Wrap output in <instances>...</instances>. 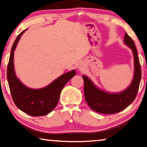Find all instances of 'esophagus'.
I'll list each match as a JSON object with an SVG mask.
<instances>
[{
  "label": "esophagus",
  "instance_id": "1",
  "mask_svg": "<svg viewBox=\"0 0 147 147\" xmlns=\"http://www.w3.org/2000/svg\"><path fill=\"white\" fill-rule=\"evenodd\" d=\"M83 67H84V64L82 62H79L78 64H77V68L79 69H82Z\"/></svg>",
  "mask_w": 147,
  "mask_h": 147
}]
</instances>
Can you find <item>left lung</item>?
Here are the masks:
<instances>
[{"instance_id":"obj_1","label":"left lung","mask_w":147,"mask_h":147,"mask_svg":"<svg viewBox=\"0 0 147 147\" xmlns=\"http://www.w3.org/2000/svg\"><path fill=\"white\" fill-rule=\"evenodd\" d=\"M123 42L132 51L134 60V77L125 89L118 92L104 91L87 76L83 75L85 100L89 107L96 112L105 114L118 113L127 108L136 97L141 78V66L134 40L126 33Z\"/></svg>"}]
</instances>
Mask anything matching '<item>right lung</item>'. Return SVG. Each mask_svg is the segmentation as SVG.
I'll use <instances>...</instances> for the list:
<instances>
[{
	"mask_svg": "<svg viewBox=\"0 0 147 147\" xmlns=\"http://www.w3.org/2000/svg\"><path fill=\"white\" fill-rule=\"evenodd\" d=\"M26 30L25 29L18 36L12 45L8 64L7 80L12 99L16 107L30 116H42L55 109L63 87L76 75V71L73 69L66 72L46 87L40 89H32L25 85L16 74L13 55L20 38Z\"/></svg>",
	"mask_w": 147,
	"mask_h": 147,
	"instance_id": "obj_1",
	"label": "right lung"
}]
</instances>
